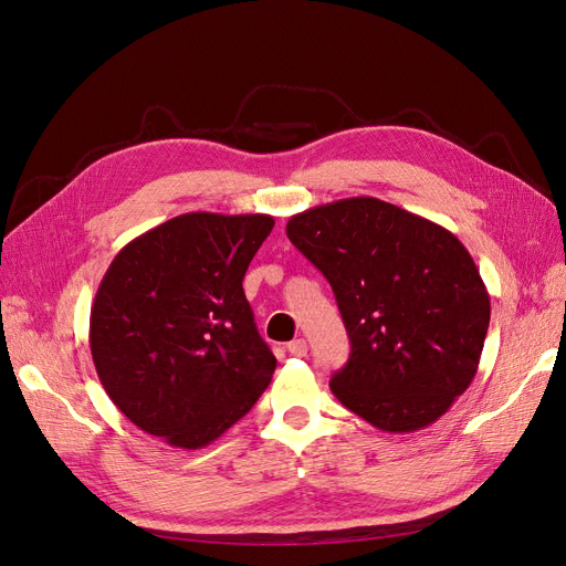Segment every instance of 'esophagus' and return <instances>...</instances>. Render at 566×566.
Wrapping results in <instances>:
<instances>
[{
	"label": "esophagus",
	"instance_id": "1",
	"mask_svg": "<svg viewBox=\"0 0 566 566\" xmlns=\"http://www.w3.org/2000/svg\"><path fill=\"white\" fill-rule=\"evenodd\" d=\"M286 349H289V354H291V356H305V354H307V342H305L303 337H298V339L289 342V344H286Z\"/></svg>",
	"mask_w": 566,
	"mask_h": 566
}]
</instances>
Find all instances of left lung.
Listing matches in <instances>:
<instances>
[{"instance_id": "1", "label": "left lung", "mask_w": 566, "mask_h": 566, "mask_svg": "<svg viewBox=\"0 0 566 566\" xmlns=\"http://www.w3.org/2000/svg\"><path fill=\"white\" fill-rule=\"evenodd\" d=\"M286 235L331 282L352 339L333 396L384 432H416L472 384L490 296L464 244L398 206L354 196L293 214Z\"/></svg>"}]
</instances>
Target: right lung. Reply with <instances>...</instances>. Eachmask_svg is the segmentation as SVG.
Masks as SVG:
<instances>
[{"mask_svg": "<svg viewBox=\"0 0 566 566\" xmlns=\"http://www.w3.org/2000/svg\"><path fill=\"white\" fill-rule=\"evenodd\" d=\"M270 214L187 212L117 252L90 312L113 405L168 447L196 451L248 413L275 373L242 277Z\"/></svg>", "mask_w": 566, "mask_h": 566, "instance_id": "right-lung-1", "label": "right lung"}]
</instances>
